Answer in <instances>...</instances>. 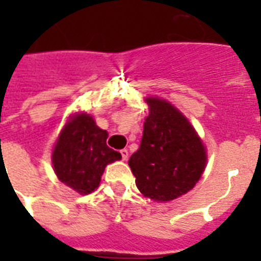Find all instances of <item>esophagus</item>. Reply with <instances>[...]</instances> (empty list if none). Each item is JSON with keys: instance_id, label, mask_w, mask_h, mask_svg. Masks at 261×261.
Wrapping results in <instances>:
<instances>
[{"instance_id": "esophagus-1", "label": "esophagus", "mask_w": 261, "mask_h": 261, "mask_svg": "<svg viewBox=\"0 0 261 261\" xmlns=\"http://www.w3.org/2000/svg\"><path fill=\"white\" fill-rule=\"evenodd\" d=\"M120 154H121V158H123L124 161H126V159H128L129 153H128V150H126V149H123V150L120 151Z\"/></svg>"}]
</instances>
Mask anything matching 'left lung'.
<instances>
[{
	"mask_svg": "<svg viewBox=\"0 0 261 261\" xmlns=\"http://www.w3.org/2000/svg\"><path fill=\"white\" fill-rule=\"evenodd\" d=\"M150 107L141 144L129 158L136 186L155 201H171L195 187L206 153L188 120L166 100L147 98Z\"/></svg>",
	"mask_w": 261,
	"mask_h": 261,
	"instance_id": "left-lung-1",
	"label": "left lung"
}]
</instances>
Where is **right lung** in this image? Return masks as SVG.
I'll use <instances>...</instances> for the list:
<instances>
[{"label":"right lung","instance_id":"right-lung-1","mask_svg":"<svg viewBox=\"0 0 261 261\" xmlns=\"http://www.w3.org/2000/svg\"><path fill=\"white\" fill-rule=\"evenodd\" d=\"M108 133L90 115L81 114L62 129L52 162L55 172L62 183L81 195L98 188L106 166L121 159V154L107 146Z\"/></svg>","mask_w":261,"mask_h":261}]
</instances>
